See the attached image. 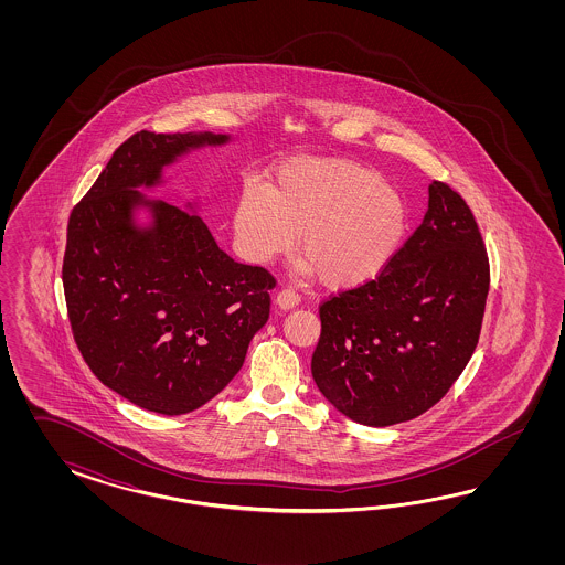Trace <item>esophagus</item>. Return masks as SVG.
<instances>
[{"mask_svg": "<svg viewBox=\"0 0 565 565\" xmlns=\"http://www.w3.org/2000/svg\"><path fill=\"white\" fill-rule=\"evenodd\" d=\"M275 302H277V307L288 310V308H294L300 302V294L296 290H291V288H284V290L277 291Z\"/></svg>", "mask_w": 565, "mask_h": 565, "instance_id": "obj_1", "label": "esophagus"}]
</instances>
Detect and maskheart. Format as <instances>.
Returning a JSON list of instances; mask_svg holds the SVG:
<instances>
[{
  "instance_id": "heart-1",
  "label": "heart",
  "mask_w": 565,
  "mask_h": 565,
  "mask_svg": "<svg viewBox=\"0 0 565 565\" xmlns=\"http://www.w3.org/2000/svg\"><path fill=\"white\" fill-rule=\"evenodd\" d=\"M234 227L239 250L267 265L296 244L298 271L329 288L371 281L394 258L406 232L402 194L381 173L350 159H296L275 171L269 192L239 196Z\"/></svg>"
}]
</instances>
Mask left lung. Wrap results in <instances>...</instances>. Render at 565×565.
<instances>
[{
    "label": "left lung",
    "mask_w": 565,
    "mask_h": 565,
    "mask_svg": "<svg viewBox=\"0 0 565 565\" xmlns=\"http://www.w3.org/2000/svg\"><path fill=\"white\" fill-rule=\"evenodd\" d=\"M489 257L462 196L435 180L423 223L375 279L319 305L310 371L348 418L369 427L433 408L479 343Z\"/></svg>",
    "instance_id": "8db88e82"
}]
</instances>
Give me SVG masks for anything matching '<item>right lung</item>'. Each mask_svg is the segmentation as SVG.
I'll list each match as a JSON object with an SVG mask.
<instances>
[{"label":"right lung","mask_w":565,"mask_h":565,"mask_svg":"<svg viewBox=\"0 0 565 565\" xmlns=\"http://www.w3.org/2000/svg\"><path fill=\"white\" fill-rule=\"evenodd\" d=\"M225 140L140 130L70 213L62 281L74 342L103 385L166 416L220 394L269 319L274 275L227 257L199 215L137 190L178 154ZM137 204L154 209L153 228L134 227Z\"/></svg>","instance_id":"1"}]
</instances>
